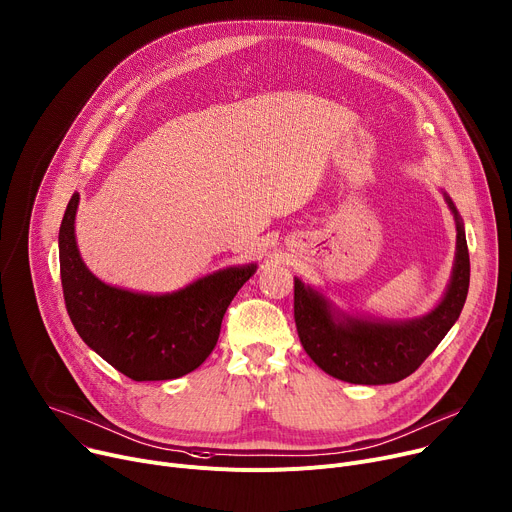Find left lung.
<instances>
[{
    "label": "left lung",
    "instance_id": "8db88e82",
    "mask_svg": "<svg viewBox=\"0 0 512 512\" xmlns=\"http://www.w3.org/2000/svg\"><path fill=\"white\" fill-rule=\"evenodd\" d=\"M457 227L455 262L441 301L412 320H375L350 313L295 277V326L311 361L328 375L359 385L396 383L412 375L457 322L469 289L463 219L443 192Z\"/></svg>",
    "mask_w": 512,
    "mask_h": 512
}]
</instances>
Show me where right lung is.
<instances>
[{
    "instance_id": "obj_1",
    "label": "right lung",
    "mask_w": 512,
    "mask_h": 512,
    "mask_svg": "<svg viewBox=\"0 0 512 512\" xmlns=\"http://www.w3.org/2000/svg\"><path fill=\"white\" fill-rule=\"evenodd\" d=\"M73 194L59 229L61 285L82 340L133 381H166L201 367L211 355L227 305L256 264L227 266L172 293H139L100 281L75 242Z\"/></svg>"
}]
</instances>
